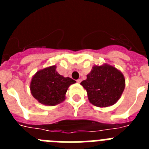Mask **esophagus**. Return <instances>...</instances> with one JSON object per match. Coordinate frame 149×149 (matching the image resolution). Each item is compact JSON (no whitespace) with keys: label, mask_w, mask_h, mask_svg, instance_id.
<instances>
[{"label":"esophagus","mask_w":149,"mask_h":149,"mask_svg":"<svg viewBox=\"0 0 149 149\" xmlns=\"http://www.w3.org/2000/svg\"><path fill=\"white\" fill-rule=\"evenodd\" d=\"M81 81H82V80H81V79H78V80H77V83H78V84H80Z\"/></svg>","instance_id":"obj_1"}]
</instances>
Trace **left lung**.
Wrapping results in <instances>:
<instances>
[{
  "instance_id": "left-lung-1",
  "label": "left lung",
  "mask_w": 149,
  "mask_h": 149,
  "mask_svg": "<svg viewBox=\"0 0 149 149\" xmlns=\"http://www.w3.org/2000/svg\"><path fill=\"white\" fill-rule=\"evenodd\" d=\"M81 84L86 89L88 98L93 105L106 107L116 103L125 89L123 74L110 65L93 66L87 78Z\"/></svg>"
}]
</instances>
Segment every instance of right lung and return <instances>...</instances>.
<instances>
[{"instance_id":"1","label":"right lung","mask_w":149,"mask_h":149,"mask_svg":"<svg viewBox=\"0 0 149 149\" xmlns=\"http://www.w3.org/2000/svg\"><path fill=\"white\" fill-rule=\"evenodd\" d=\"M56 68L54 65L39 71L31 81V93L42 104L54 106L61 103L68 86L76 82L70 77L60 75Z\"/></svg>"}]
</instances>
